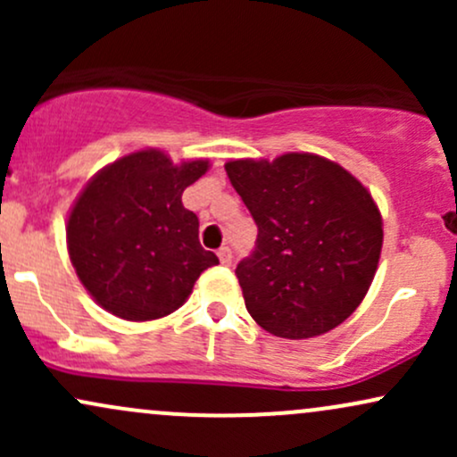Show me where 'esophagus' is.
I'll use <instances>...</instances> for the list:
<instances>
[{"mask_svg": "<svg viewBox=\"0 0 457 457\" xmlns=\"http://www.w3.org/2000/svg\"><path fill=\"white\" fill-rule=\"evenodd\" d=\"M217 255H219V260H221L223 266L232 264V249H229V246H221V249L217 251Z\"/></svg>", "mask_w": 457, "mask_h": 457, "instance_id": "1", "label": "esophagus"}]
</instances>
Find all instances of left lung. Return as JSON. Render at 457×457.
Instances as JSON below:
<instances>
[{"mask_svg":"<svg viewBox=\"0 0 457 457\" xmlns=\"http://www.w3.org/2000/svg\"><path fill=\"white\" fill-rule=\"evenodd\" d=\"M225 171L258 225L253 253L236 266L251 318L286 339L339 327L378 269L382 217L370 191L309 152L229 161Z\"/></svg>","mask_w":457,"mask_h":457,"instance_id":"obj_1","label":"left lung"}]
</instances>
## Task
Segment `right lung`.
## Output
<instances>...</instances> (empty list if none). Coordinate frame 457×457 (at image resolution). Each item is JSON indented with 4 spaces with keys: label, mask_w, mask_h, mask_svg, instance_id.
Listing matches in <instances>:
<instances>
[{
    "label": "right lung",
    "mask_w": 457,
    "mask_h": 457,
    "mask_svg": "<svg viewBox=\"0 0 457 457\" xmlns=\"http://www.w3.org/2000/svg\"><path fill=\"white\" fill-rule=\"evenodd\" d=\"M208 161L174 165L161 150L122 156L87 182L66 225L71 262L86 290L113 316L145 322L170 316L197 277L219 264L199 245L195 212L182 193Z\"/></svg>",
    "instance_id": "right-lung-1"
}]
</instances>
